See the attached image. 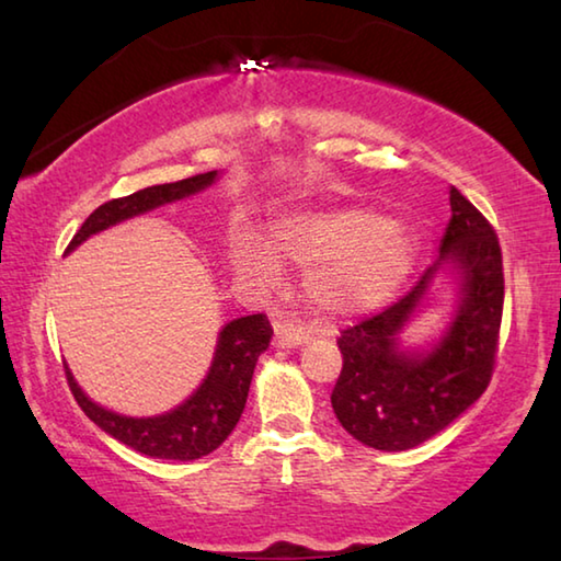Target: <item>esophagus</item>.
Instances as JSON below:
<instances>
[{
	"instance_id": "esophagus-1",
	"label": "esophagus",
	"mask_w": 561,
	"mask_h": 561,
	"mask_svg": "<svg viewBox=\"0 0 561 561\" xmlns=\"http://www.w3.org/2000/svg\"><path fill=\"white\" fill-rule=\"evenodd\" d=\"M304 341H307V333L297 329L294 323L284 321L274 325V345H277V348H297Z\"/></svg>"
}]
</instances>
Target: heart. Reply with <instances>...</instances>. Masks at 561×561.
Listing matches in <instances>:
<instances>
[{
	"instance_id": "b5f03b06",
	"label": "heart",
	"mask_w": 561,
	"mask_h": 561,
	"mask_svg": "<svg viewBox=\"0 0 561 561\" xmlns=\"http://www.w3.org/2000/svg\"><path fill=\"white\" fill-rule=\"evenodd\" d=\"M414 260V238L402 222L358 208L289 213L272 220L267 242L250 230L230 240L232 270L252 282L277 279L282 262L304 264V297L333 319L380 309Z\"/></svg>"
}]
</instances>
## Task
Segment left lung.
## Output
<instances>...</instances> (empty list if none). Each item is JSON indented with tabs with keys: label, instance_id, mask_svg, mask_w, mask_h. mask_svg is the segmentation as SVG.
I'll list each match as a JSON object with an SVG mask.
<instances>
[{
	"label": "left lung",
	"instance_id": "8db88e82",
	"mask_svg": "<svg viewBox=\"0 0 561 561\" xmlns=\"http://www.w3.org/2000/svg\"><path fill=\"white\" fill-rule=\"evenodd\" d=\"M451 218L439 257L390 309L343 331L341 378L331 404L353 439L378 451H407L444 432L491 382L503 316V257L488 220L461 191H449ZM455 284L445 329L422 346L401 333L428 302L435 279Z\"/></svg>",
	"mask_w": 561,
	"mask_h": 561
}]
</instances>
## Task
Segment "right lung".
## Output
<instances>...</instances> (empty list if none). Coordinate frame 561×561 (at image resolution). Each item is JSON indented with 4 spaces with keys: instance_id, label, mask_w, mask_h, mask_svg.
Returning a JSON list of instances; mask_svg holds the SVG:
<instances>
[{
    "instance_id": "obj_1",
    "label": "right lung",
    "mask_w": 561,
    "mask_h": 561,
    "mask_svg": "<svg viewBox=\"0 0 561 561\" xmlns=\"http://www.w3.org/2000/svg\"><path fill=\"white\" fill-rule=\"evenodd\" d=\"M218 179L220 171H208V174L141 188L127 198L107 201L90 213L88 220L70 240L66 254L83 245L88 238L115 228L119 222L147 216V213L164 208L169 203L196 196V193L210 188ZM270 321L262 313L240 316V319L228 321L218 331L216 353H213L210 368L203 382L174 410L154 416H127L93 402L73 378L68 363L66 378L80 410L112 439L151 458L196 461V458L216 451L228 439L230 432L236 430L242 410H245L254 365H257L260 355L270 348Z\"/></svg>"
}]
</instances>
